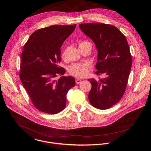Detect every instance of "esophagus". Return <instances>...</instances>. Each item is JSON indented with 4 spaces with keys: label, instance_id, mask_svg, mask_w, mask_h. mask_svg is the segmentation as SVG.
Here are the masks:
<instances>
[{
    "label": "esophagus",
    "instance_id": "1",
    "mask_svg": "<svg viewBox=\"0 0 151 151\" xmlns=\"http://www.w3.org/2000/svg\"><path fill=\"white\" fill-rule=\"evenodd\" d=\"M75 82H76V84H79V83H81L82 82V81L81 79H76L75 80Z\"/></svg>",
    "mask_w": 151,
    "mask_h": 151
}]
</instances>
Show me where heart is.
Here are the masks:
<instances>
[{"label": "heart", "instance_id": "1", "mask_svg": "<svg viewBox=\"0 0 151 151\" xmlns=\"http://www.w3.org/2000/svg\"><path fill=\"white\" fill-rule=\"evenodd\" d=\"M85 45L89 46L91 48V43L86 41H81L79 44V47ZM62 58L63 59L65 58V52L62 54ZM90 68V65L88 63L78 62L70 65L68 68V72L70 75L76 78H84L88 74Z\"/></svg>", "mask_w": 151, "mask_h": 151}]
</instances>
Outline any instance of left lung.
Returning a JSON list of instances; mask_svg holds the SVG:
<instances>
[{"label":"left lung","instance_id":"left-lung-1","mask_svg":"<svg viewBox=\"0 0 151 151\" xmlns=\"http://www.w3.org/2000/svg\"><path fill=\"white\" fill-rule=\"evenodd\" d=\"M81 30L93 41L98 50L95 72L103 79H89L91 104L106 110L117 103L127 88L132 66V56L125 35L116 27L103 23L80 24Z\"/></svg>","mask_w":151,"mask_h":151}]
</instances>
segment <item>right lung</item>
Listing matches in <instances>:
<instances>
[{
    "mask_svg": "<svg viewBox=\"0 0 151 151\" xmlns=\"http://www.w3.org/2000/svg\"><path fill=\"white\" fill-rule=\"evenodd\" d=\"M76 24L54 25L34 31L24 44L19 74L32 103L38 110L51 114L62 111L66 94L75 86L72 76H62L65 69L58 67L60 48Z\"/></svg>",
    "mask_w": 151,
    "mask_h": 151,
    "instance_id": "right-lung-1",
    "label": "right lung"
}]
</instances>
